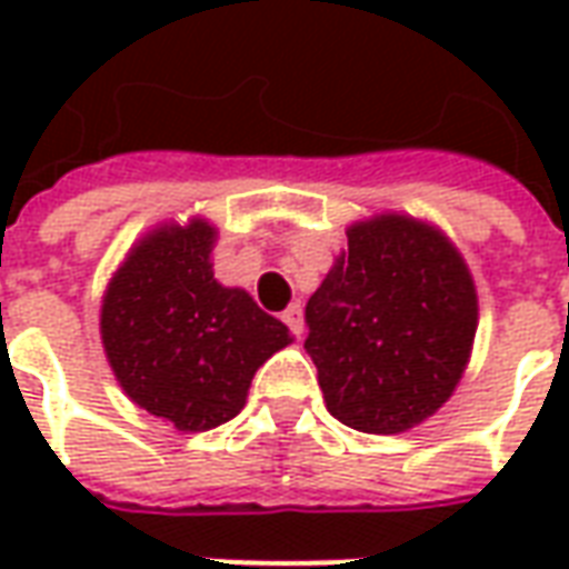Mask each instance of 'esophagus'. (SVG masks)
<instances>
[{
    "instance_id": "obj_1",
    "label": "esophagus",
    "mask_w": 569,
    "mask_h": 569,
    "mask_svg": "<svg viewBox=\"0 0 569 569\" xmlns=\"http://www.w3.org/2000/svg\"><path fill=\"white\" fill-rule=\"evenodd\" d=\"M283 322L289 326V332L296 335V338H301V332H305V317H301V305H298V301H292V305L283 310Z\"/></svg>"
}]
</instances>
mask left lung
<instances>
[{"label": "left lung", "mask_w": 569, "mask_h": 569, "mask_svg": "<svg viewBox=\"0 0 569 569\" xmlns=\"http://www.w3.org/2000/svg\"><path fill=\"white\" fill-rule=\"evenodd\" d=\"M305 322L332 418L359 432H402L436 415L460 381L476 286L448 237L381 216L347 231V252L310 296Z\"/></svg>", "instance_id": "1"}]
</instances>
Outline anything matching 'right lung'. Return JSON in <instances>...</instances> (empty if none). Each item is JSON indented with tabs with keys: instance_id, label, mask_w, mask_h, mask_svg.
<instances>
[{
	"instance_id": "add662e5",
	"label": "right lung",
	"mask_w": 569,
	"mask_h": 569,
	"mask_svg": "<svg viewBox=\"0 0 569 569\" xmlns=\"http://www.w3.org/2000/svg\"><path fill=\"white\" fill-rule=\"evenodd\" d=\"M210 224L154 231L118 268L100 332L124 393L182 432L237 418L252 375L289 329L243 292L216 283Z\"/></svg>"
}]
</instances>
